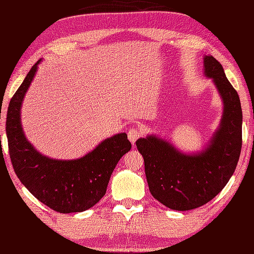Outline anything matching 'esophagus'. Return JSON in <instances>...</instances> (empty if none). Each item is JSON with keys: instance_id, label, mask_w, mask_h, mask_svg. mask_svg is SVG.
I'll use <instances>...</instances> for the list:
<instances>
[{"instance_id": "1", "label": "esophagus", "mask_w": 254, "mask_h": 254, "mask_svg": "<svg viewBox=\"0 0 254 254\" xmlns=\"http://www.w3.org/2000/svg\"><path fill=\"white\" fill-rule=\"evenodd\" d=\"M142 134H143L142 127H132V128H130V131L127 132V137H128V139H130V141H131V143L134 144V143L136 142V139H138L139 137L142 136Z\"/></svg>"}]
</instances>
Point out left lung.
<instances>
[{
	"mask_svg": "<svg viewBox=\"0 0 254 254\" xmlns=\"http://www.w3.org/2000/svg\"><path fill=\"white\" fill-rule=\"evenodd\" d=\"M204 72L222 96L220 127L208 146L186 155L156 136L136 141L142 154L149 191L165 206L177 210L197 208L213 199L234 175L242 146V110L238 93L212 56L204 58Z\"/></svg>",
	"mask_w": 254,
	"mask_h": 254,
	"instance_id": "obj_1",
	"label": "left lung"
}]
</instances>
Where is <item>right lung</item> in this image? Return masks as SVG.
<instances>
[{
    "mask_svg": "<svg viewBox=\"0 0 254 254\" xmlns=\"http://www.w3.org/2000/svg\"><path fill=\"white\" fill-rule=\"evenodd\" d=\"M40 61L30 68L9 101L6 135L10 161L21 183L48 207L64 214L84 212L105 195L118 161L132 145L127 134L120 133L79 159L56 160L38 153L24 135L20 107Z\"/></svg>",
    "mask_w": 254,
    "mask_h": 254,
    "instance_id": "1",
    "label": "right lung"
}]
</instances>
